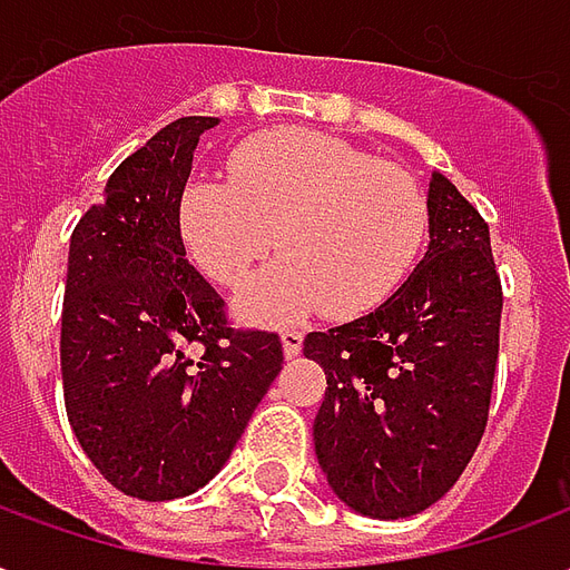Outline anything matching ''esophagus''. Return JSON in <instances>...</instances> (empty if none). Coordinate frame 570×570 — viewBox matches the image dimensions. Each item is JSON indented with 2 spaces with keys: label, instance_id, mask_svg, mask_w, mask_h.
<instances>
[{
  "label": "esophagus",
  "instance_id": "obj_1",
  "mask_svg": "<svg viewBox=\"0 0 570 570\" xmlns=\"http://www.w3.org/2000/svg\"><path fill=\"white\" fill-rule=\"evenodd\" d=\"M281 342H284L286 357L293 360L302 354V342H305V338H302V333H296V330H286V333L281 335Z\"/></svg>",
  "mask_w": 570,
  "mask_h": 570
}]
</instances>
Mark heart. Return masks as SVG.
Instances as JSON below:
<instances>
[{
  "mask_svg": "<svg viewBox=\"0 0 570 570\" xmlns=\"http://www.w3.org/2000/svg\"><path fill=\"white\" fill-rule=\"evenodd\" d=\"M200 272L240 286L274 244L286 256L237 298L256 323H293L326 308L360 317L394 296L428 244L430 204L415 176L317 130L249 137L228 179L191 176L176 207Z\"/></svg>",
  "mask_w": 570,
  "mask_h": 570,
  "instance_id": "heart-1",
  "label": "heart"
}]
</instances>
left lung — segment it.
Returning a JSON list of instances; mask_svg holds the SVG:
<instances>
[{
    "label": "left lung",
    "mask_w": 570,
    "mask_h": 570,
    "mask_svg": "<svg viewBox=\"0 0 570 570\" xmlns=\"http://www.w3.org/2000/svg\"><path fill=\"white\" fill-rule=\"evenodd\" d=\"M428 204L430 247L406 284L366 317L305 338L326 372L317 461L372 519L440 501L489 424L503 308L489 223L442 174Z\"/></svg>",
    "instance_id": "obj_1"
}]
</instances>
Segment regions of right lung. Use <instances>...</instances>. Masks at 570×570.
Instances as JSON below:
<instances>
[{
    "label": "right lung",
    "mask_w": 570,
    "mask_h": 570,
    "mask_svg": "<svg viewBox=\"0 0 570 570\" xmlns=\"http://www.w3.org/2000/svg\"><path fill=\"white\" fill-rule=\"evenodd\" d=\"M213 125L188 116L158 130L118 164L69 240L60 321L69 424L106 482L140 501L207 485L284 363L281 335L228 323L179 237V191Z\"/></svg>",
    "instance_id": "right-lung-1"
}]
</instances>
